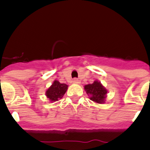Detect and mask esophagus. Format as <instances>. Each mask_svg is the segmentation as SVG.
<instances>
[{"label": "esophagus", "instance_id": "34e87169", "mask_svg": "<svg viewBox=\"0 0 150 150\" xmlns=\"http://www.w3.org/2000/svg\"><path fill=\"white\" fill-rule=\"evenodd\" d=\"M72 83H75V84H78L80 82H79V81L77 79V78H74V79L72 80Z\"/></svg>", "mask_w": 150, "mask_h": 150}]
</instances>
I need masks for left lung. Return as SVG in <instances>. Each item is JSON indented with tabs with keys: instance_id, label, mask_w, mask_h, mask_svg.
I'll return each mask as SVG.
<instances>
[{
	"instance_id": "8db88e82",
	"label": "left lung",
	"mask_w": 150,
	"mask_h": 150,
	"mask_svg": "<svg viewBox=\"0 0 150 150\" xmlns=\"http://www.w3.org/2000/svg\"><path fill=\"white\" fill-rule=\"evenodd\" d=\"M87 94L90 95V99L98 104H103L105 102L106 95L107 91L100 82L95 81L92 84H88L84 86Z\"/></svg>"
}]
</instances>
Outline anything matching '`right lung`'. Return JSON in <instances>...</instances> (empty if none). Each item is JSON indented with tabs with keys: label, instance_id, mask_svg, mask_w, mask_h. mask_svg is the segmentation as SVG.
I'll use <instances>...</instances> for the list:
<instances>
[{
	"label": "right lung",
	"instance_id": "add662e5",
	"mask_svg": "<svg viewBox=\"0 0 150 150\" xmlns=\"http://www.w3.org/2000/svg\"><path fill=\"white\" fill-rule=\"evenodd\" d=\"M68 86L65 83H60L58 81H54L53 84L46 91V95L51 102H57L63 97L67 90Z\"/></svg>",
	"mask_w": 150,
	"mask_h": 150
}]
</instances>
